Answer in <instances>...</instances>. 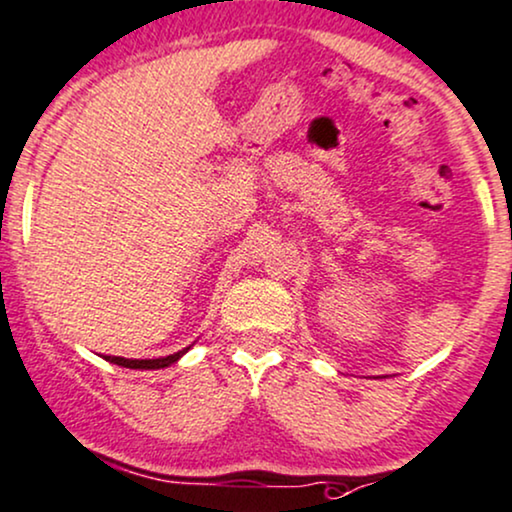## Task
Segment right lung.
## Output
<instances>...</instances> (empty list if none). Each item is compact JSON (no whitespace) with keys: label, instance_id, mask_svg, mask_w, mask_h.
<instances>
[{"label":"right lung","instance_id":"right-lung-1","mask_svg":"<svg viewBox=\"0 0 512 512\" xmlns=\"http://www.w3.org/2000/svg\"><path fill=\"white\" fill-rule=\"evenodd\" d=\"M186 353H188V348L178 350V353H174V355L157 357V360H128V357H116V355H107L104 360L114 362V365H119V367H128V369H164V367L174 365L176 360H181Z\"/></svg>","mask_w":512,"mask_h":512}]
</instances>
